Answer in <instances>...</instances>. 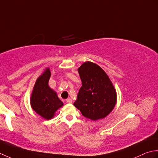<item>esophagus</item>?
<instances>
[{
  "label": "esophagus",
  "mask_w": 158,
  "mask_h": 158,
  "mask_svg": "<svg viewBox=\"0 0 158 158\" xmlns=\"http://www.w3.org/2000/svg\"><path fill=\"white\" fill-rule=\"evenodd\" d=\"M66 102H67V103H69V104H71V103L72 102V99H71V98H67V99H66Z\"/></svg>",
  "instance_id": "34e87169"
}]
</instances>
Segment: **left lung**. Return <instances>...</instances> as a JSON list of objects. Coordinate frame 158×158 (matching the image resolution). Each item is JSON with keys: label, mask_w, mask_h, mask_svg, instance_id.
Segmentation results:
<instances>
[{"label": "left lung", "mask_w": 158, "mask_h": 158, "mask_svg": "<svg viewBox=\"0 0 158 158\" xmlns=\"http://www.w3.org/2000/svg\"><path fill=\"white\" fill-rule=\"evenodd\" d=\"M78 71L82 86L73 105L89 119L106 117L117 102V93L110 78L100 67L89 61L84 63Z\"/></svg>", "instance_id": "8db88e82"}]
</instances>
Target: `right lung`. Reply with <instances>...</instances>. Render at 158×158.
Instances as JSON below:
<instances>
[{"instance_id": "1", "label": "right lung", "mask_w": 158, "mask_h": 158, "mask_svg": "<svg viewBox=\"0 0 158 158\" xmlns=\"http://www.w3.org/2000/svg\"><path fill=\"white\" fill-rule=\"evenodd\" d=\"M50 76V69H46L35 82L31 97L32 108L47 120L52 118L55 112L63 106L56 93L48 86Z\"/></svg>"}]
</instances>
